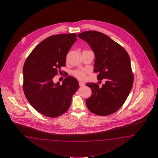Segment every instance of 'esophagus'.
Here are the masks:
<instances>
[{"mask_svg": "<svg viewBox=\"0 0 158 158\" xmlns=\"http://www.w3.org/2000/svg\"><path fill=\"white\" fill-rule=\"evenodd\" d=\"M79 86H85V83L84 82H82V81H79Z\"/></svg>", "mask_w": 158, "mask_h": 158, "instance_id": "1", "label": "esophagus"}]
</instances>
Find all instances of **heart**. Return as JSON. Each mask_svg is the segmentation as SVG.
I'll use <instances>...</instances> for the list:
<instances>
[{
	"mask_svg": "<svg viewBox=\"0 0 158 158\" xmlns=\"http://www.w3.org/2000/svg\"><path fill=\"white\" fill-rule=\"evenodd\" d=\"M87 72L85 70L82 69H77L73 71L72 72V75L75 77H76L79 79H85L86 77V74Z\"/></svg>",
	"mask_w": 158,
	"mask_h": 158,
	"instance_id": "heart-1",
	"label": "heart"
}]
</instances>
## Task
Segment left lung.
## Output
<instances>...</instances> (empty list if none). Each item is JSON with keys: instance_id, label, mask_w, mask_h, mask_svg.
Listing matches in <instances>:
<instances>
[{"instance_id": "obj_1", "label": "left lung", "mask_w": 158, "mask_h": 158, "mask_svg": "<svg viewBox=\"0 0 158 158\" xmlns=\"http://www.w3.org/2000/svg\"><path fill=\"white\" fill-rule=\"evenodd\" d=\"M89 44L95 54L94 72L97 79L105 83H87L91 89V96L86 99L89 110L96 115L107 116L119 110L124 104L133 87L134 75L129 56L126 50L114 40L95 31L77 35Z\"/></svg>"}]
</instances>
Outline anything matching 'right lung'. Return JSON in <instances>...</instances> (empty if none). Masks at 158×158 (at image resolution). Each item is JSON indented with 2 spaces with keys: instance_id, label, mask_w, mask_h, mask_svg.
<instances>
[{
  "instance_id": "add662e5",
  "label": "right lung",
  "mask_w": 158,
  "mask_h": 158,
  "mask_svg": "<svg viewBox=\"0 0 158 158\" xmlns=\"http://www.w3.org/2000/svg\"><path fill=\"white\" fill-rule=\"evenodd\" d=\"M76 34H58L45 39L27 58L23 67V90L30 104L42 115L56 118L68 110L79 88L73 77L66 76L56 84L53 77L65 66L69 50L77 40Z\"/></svg>"
}]
</instances>
